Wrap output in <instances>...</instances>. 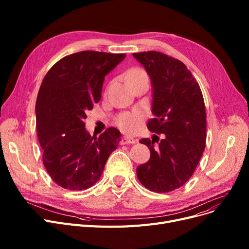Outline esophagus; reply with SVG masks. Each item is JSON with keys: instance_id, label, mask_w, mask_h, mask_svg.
<instances>
[{"instance_id": "34e87169", "label": "esophagus", "mask_w": 249, "mask_h": 249, "mask_svg": "<svg viewBox=\"0 0 249 249\" xmlns=\"http://www.w3.org/2000/svg\"><path fill=\"white\" fill-rule=\"evenodd\" d=\"M137 142V139L133 137H123L122 139V144H134V143Z\"/></svg>"}]
</instances>
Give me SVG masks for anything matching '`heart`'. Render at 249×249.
Masks as SVG:
<instances>
[{
	"label": "heart",
	"mask_w": 249,
	"mask_h": 249,
	"mask_svg": "<svg viewBox=\"0 0 249 249\" xmlns=\"http://www.w3.org/2000/svg\"><path fill=\"white\" fill-rule=\"evenodd\" d=\"M144 74H146L145 71L141 69H131L127 72L126 81ZM143 119H144V114L141 111H135L132 113H123L116 119V125L119 127L123 132L131 134L134 133L141 126Z\"/></svg>",
	"instance_id": "heart-1"
}]
</instances>
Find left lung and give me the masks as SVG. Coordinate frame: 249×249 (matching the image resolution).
<instances>
[{
  "label": "left lung",
  "instance_id": "1",
  "mask_svg": "<svg viewBox=\"0 0 249 249\" xmlns=\"http://www.w3.org/2000/svg\"><path fill=\"white\" fill-rule=\"evenodd\" d=\"M133 56L151 80L154 118L147 128L164 134L158 145L148 138L140 140L149 148L150 159L137 166V178L152 192H172L189 180L204 152V98L199 84L180 60L158 51L138 52Z\"/></svg>",
  "mask_w": 249,
  "mask_h": 249
}]
</instances>
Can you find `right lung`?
Listing matches in <instances>:
<instances>
[{
    "label": "right lung",
    "mask_w": 249,
    "mask_h": 249,
    "mask_svg": "<svg viewBox=\"0 0 249 249\" xmlns=\"http://www.w3.org/2000/svg\"><path fill=\"white\" fill-rule=\"evenodd\" d=\"M126 54L81 51L64 56L44 76L36 100V129L50 178L63 189L87 190L100 179L121 133L87 131V111L101 100L105 76Z\"/></svg>",
    "instance_id": "obj_1"
}]
</instances>
